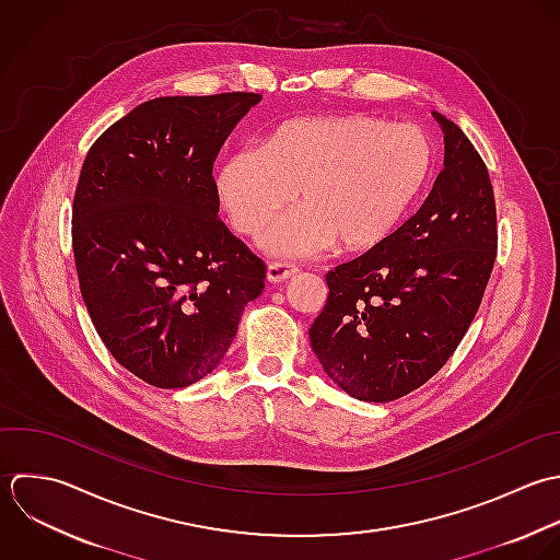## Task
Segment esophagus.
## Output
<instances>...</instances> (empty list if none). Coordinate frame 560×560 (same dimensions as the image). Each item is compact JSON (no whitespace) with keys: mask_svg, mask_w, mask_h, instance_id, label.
Instances as JSON below:
<instances>
[{"mask_svg":"<svg viewBox=\"0 0 560 560\" xmlns=\"http://www.w3.org/2000/svg\"><path fill=\"white\" fill-rule=\"evenodd\" d=\"M299 272V266L296 264H288V261H270L268 264V270H266V277L270 283H281L290 277H294Z\"/></svg>","mask_w":560,"mask_h":560,"instance_id":"obj_1","label":"esophagus"}]
</instances>
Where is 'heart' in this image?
<instances>
[{
	"label": "heart",
	"mask_w": 560,
	"mask_h": 560,
	"mask_svg": "<svg viewBox=\"0 0 560 560\" xmlns=\"http://www.w3.org/2000/svg\"><path fill=\"white\" fill-rule=\"evenodd\" d=\"M436 170L432 137L417 124L369 113L301 117L220 165L215 187L233 229L259 235L299 191L301 207L261 244L281 257L316 255L338 242L362 253L384 244L425 196Z\"/></svg>",
	"instance_id": "obj_1"
}]
</instances>
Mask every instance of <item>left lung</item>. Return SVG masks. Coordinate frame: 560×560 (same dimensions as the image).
<instances>
[{"instance_id":"1","label":"left lung","mask_w":560,"mask_h":560,"mask_svg":"<svg viewBox=\"0 0 560 560\" xmlns=\"http://www.w3.org/2000/svg\"><path fill=\"white\" fill-rule=\"evenodd\" d=\"M434 117L445 167L430 196L384 244L327 272L329 296L310 329L325 373L362 401H395L445 366L498 257L489 170L452 119Z\"/></svg>"}]
</instances>
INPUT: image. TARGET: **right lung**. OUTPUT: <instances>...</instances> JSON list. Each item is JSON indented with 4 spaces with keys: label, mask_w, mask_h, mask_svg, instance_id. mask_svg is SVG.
Returning <instances> with one entry per match:
<instances>
[{
    "label": "right lung",
    "mask_w": 560,
    "mask_h": 560,
    "mask_svg": "<svg viewBox=\"0 0 560 560\" xmlns=\"http://www.w3.org/2000/svg\"><path fill=\"white\" fill-rule=\"evenodd\" d=\"M259 93L154 97L108 126L80 170L71 244L110 355L156 388L209 375L266 264L220 220L215 156Z\"/></svg>",
    "instance_id": "1"
}]
</instances>
